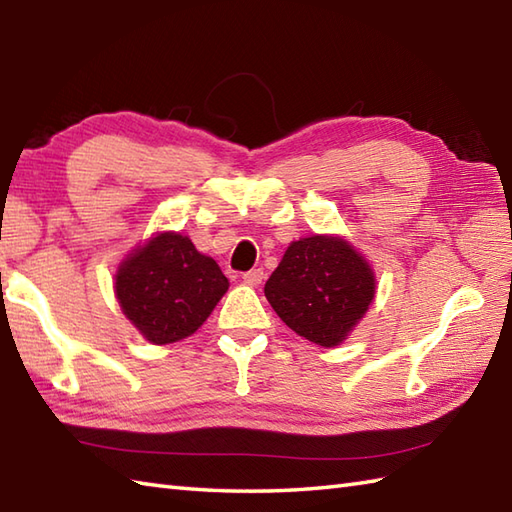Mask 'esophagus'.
Here are the masks:
<instances>
[{"label":"esophagus","mask_w":512,"mask_h":512,"mask_svg":"<svg viewBox=\"0 0 512 512\" xmlns=\"http://www.w3.org/2000/svg\"><path fill=\"white\" fill-rule=\"evenodd\" d=\"M243 280L249 287H258L265 280V271L263 269H249L243 274Z\"/></svg>","instance_id":"1"}]
</instances>
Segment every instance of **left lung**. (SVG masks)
I'll return each mask as SVG.
<instances>
[{"instance_id": "obj_1", "label": "left lung", "mask_w": 512, "mask_h": 512, "mask_svg": "<svg viewBox=\"0 0 512 512\" xmlns=\"http://www.w3.org/2000/svg\"><path fill=\"white\" fill-rule=\"evenodd\" d=\"M280 320L320 347H336L375 296L371 265L340 236L294 241L265 285Z\"/></svg>"}]
</instances>
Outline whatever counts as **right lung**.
<instances>
[{"instance_id": "obj_1", "label": "right lung", "mask_w": 512, "mask_h": 512, "mask_svg": "<svg viewBox=\"0 0 512 512\" xmlns=\"http://www.w3.org/2000/svg\"><path fill=\"white\" fill-rule=\"evenodd\" d=\"M229 283L187 236L163 232L123 260L114 278L119 305L145 340L179 342L203 325Z\"/></svg>"}]
</instances>
